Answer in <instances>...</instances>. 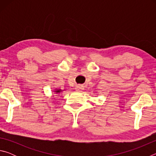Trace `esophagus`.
Here are the masks:
<instances>
[{"instance_id":"esophagus-1","label":"esophagus","mask_w":156,"mask_h":156,"mask_svg":"<svg viewBox=\"0 0 156 156\" xmlns=\"http://www.w3.org/2000/svg\"><path fill=\"white\" fill-rule=\"evenodd\" d=\"M76 90L78 91H81L83 89V87L82 85H80V84H78V85L76 86Z\"/></svg>"}]
</instances>
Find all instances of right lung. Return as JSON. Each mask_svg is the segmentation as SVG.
Returning <instances> with one entry per match:
<instances>
[{
    "instance_id": "add662e5",
    "label": "right lung",
    "mask_w": 156,
    "mask_h": 156,
    "mask_svg": "<svg viewBox=\"0 0 156 156\" xmlns=\"http://www.w3.org/2000/svg\"><path fill=\"white\" fill-rule=\"evenodd\" d=\"M56 93H59V92H60V90H57V91H56Z\"/></svg>"
}]
</instances>
